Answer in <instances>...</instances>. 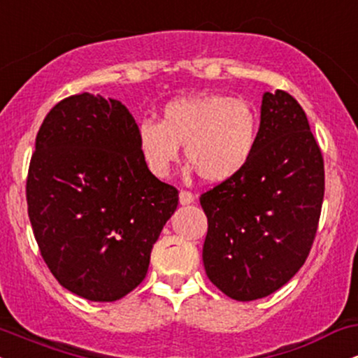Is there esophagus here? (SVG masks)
Instances as JSON below:
<instances>
[{
  "mask_svg": "<svg viewBox=\"0 0 358 358\" xmlns=\"http://www.w3.org/2000/svg\"><path fill=\"white\" fill-rule=\"evenodd\" d=\"M178 196H180V205H190V203H193V200H195L193 193L187 192V190L180 192Z\"/></svg>",
  "mask_w": 358,
  "mask_h": 358,
  "instance_id": "34e87169",
  "label": "esophagus"
}]
</instances>
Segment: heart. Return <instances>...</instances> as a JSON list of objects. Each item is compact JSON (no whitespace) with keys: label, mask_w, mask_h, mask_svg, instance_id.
<instances>
[{"label":"heart","mask_w":358,"mask_h":358,"mask_svg":"<svg viewBox=\"0 0 358 358\" xmlns=\"http://www.w3.org/2000/svg\"><path fill=\"white\" fill-rule=\"evenodd\" d=\"M257 114L248 101L210 94L175 99L163 108L159 122L138 126V148L150 173L168 178L185 146L187 162L207 183L239 175L257 143Z\"/></svg>","instance_id":"heart-1"}]
</instances>
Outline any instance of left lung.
<instances>
[{
	"label": "left lung",
	"mask_w": 358,
	"mask_h": 358,
	"mask_svg": "<svg viewBox=\"0 0 358 358\" xmlns=\"http://www.w3.org/2000/svg\"><path fill=\"white\" fill-rule=\"evenodd\" d=\"M323 193V156L305 110L285 90L264 92L249 165L200 196L208 279L237 301L285 286L310 254Z\"/></svg>",
	"instance_id": "left-lung-1"
}]
</instances>
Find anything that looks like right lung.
<instances>
[{
    "instance_id": "right-lung-1",
    "label": "right lung",
    "mask_w": 358,
    "mask_h": 358,
    "mask_svg": "<svg viewBox=\"0 0 358 358\" xmlns=\"http://www.w3.org/2000/svg\"><path fill=\"white\" fill-rule=\"evenodd\" d=\"M27 203L57 281L89 301H116L145 279L178 190L146 168L126 106L84 92L60 101L43 119Z\"/></svg>"
}]
</instances>
